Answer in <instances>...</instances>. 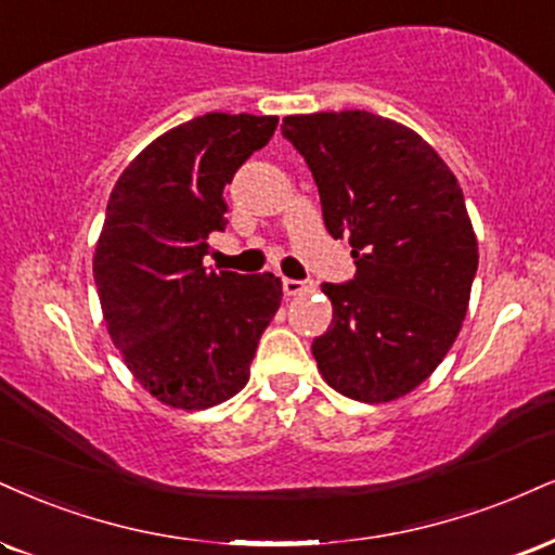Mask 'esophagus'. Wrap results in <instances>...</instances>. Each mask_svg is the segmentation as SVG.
I'll use <instances>...</instances> for the list:
<instances>
[{
	"instance_id": "obj_1",
	"label": "esophagus",
	"mask_w": 555,
	"mask_h": 555,
	"mask_svg": "<svg viewBox=\"0 0 555 555\" xmlns=\"http://www.w3.org/2000/svg\"><path fill=\"white\" fill-rule=\"evenodd\" d=\"M282 286H284L286 297H297V295H302V292L312 289L310 282H297V279H284Z\"/></svg>"
}]
</instances>
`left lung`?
<instances>
[{
  "label": "left lung",
  "instance_id": "left-lung-1",
  "mask_svg": "<svg viewBox=\"0 0 555 555\" xmlns=\"http://www.w3.org/2000/svg\"><path fill=\"white\" fill-rule=\"evenodd\" d=\"M282 133L357 263L349 284H323L333 323L312 341L320 375L362 403L403 398L437 370L468 312L478 240L463 189L431 144L375 113L286 116Z\"/></svg>",
  "mask_w": 555,
  "mask_h": 555
}]
</instances>
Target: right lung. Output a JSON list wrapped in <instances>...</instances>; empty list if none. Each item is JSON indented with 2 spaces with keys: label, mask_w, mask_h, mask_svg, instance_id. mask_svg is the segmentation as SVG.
Here are the masks:
<instances>
[{
  "label": "right lung",
  "mask_w": 555,
  "mask_h": 555,
  "mask_svg": "<svg viewBox=\"0 0 555 555\" xmlns=\"http://www.w3.org/2000/svg\"><path fill=\"white\" fill-rule=\"evenodd\" d=\"M276 116L206 113L146 144L113 185L92 273L111 341L137 383L170 409L237 396L282 279L206 271V237L224 230V185L269 144Z\"/></svg>",
  "instance_id": "add662e5"
}]
</instances>
